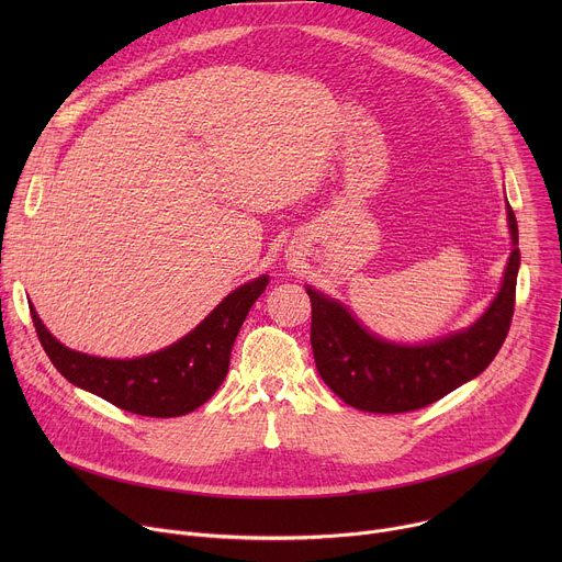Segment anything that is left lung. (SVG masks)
<instances>
[{"instance_id":"1","label":"left lung","mask_w":562,"mask_h":562,"mask_svg":"<svg viewBox=\"0 0 562 562\" xmlns=\"http://www.w3.org/2000/svg\"><path fill=\"white\" fill-rule=\"evenodd\" d=\"M514 245L518 224L507 204ZM520 251L514 247L503 286L473 327L445 340L400 347L364 331L351 313L313 289L311 347L319 378L347 405L369 414H407L483 373L501 351L514 317Z\"/></svg>"}]
</instances>
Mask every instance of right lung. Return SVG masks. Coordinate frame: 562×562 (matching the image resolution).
Wrapping results in <instances>:
<instances>
[{
	"label": "right lung",
	"instance_id": "add662e5",
	"mask_svg": "<svg viewBox=\"0 0 562 562\" xmlns=\"http://www.w3.org/2000/svg\"><path fill=\"white\" fill-rule=\"evenodd\" d=\"M269 278L262 276L226 295L187 338L135 360H106L59 345L31 306L37 338L53 367L75 386L148 418H176L202 407L226 378L231 349Z\"/></svg>",
	"mask_w": 562,
	"mask_h": 562
}]
</instances>
